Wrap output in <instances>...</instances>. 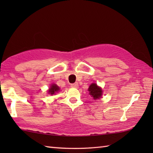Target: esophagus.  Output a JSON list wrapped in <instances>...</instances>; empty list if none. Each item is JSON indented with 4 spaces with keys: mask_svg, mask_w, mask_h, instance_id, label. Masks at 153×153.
<instances>
[{
    "mask_svg": "<svg viewBox=\"0 0 153 153\" xmlns=\"http://www.w3.org/2000/svg\"><path fill=\"white\" fill-rule=\"evenodd\" d=\"M71 87H74V88H77V87H78V83H75L71 84Z\"/></svg>",
    "mask_w": 153,
    "mask_h": 153,
    "instance_id": "esophagus-1",
    "label": "esophagus"
}]
</instances>
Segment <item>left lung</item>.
Here are the masks:
<instances>
[{
    "mask_svg": "<svg viewBox=\"0 0 153 153\" xmlns=\"http://www.w3.org/2000/svg\"><path fill=\"white\" fill-rule=\"evenodd\" d=\"M88 91H89V94L93 97L94 99H99L102 95V89L97 86L96 83H92L89 86Z\"/></svg>",
    "mask_w": 153,
    "mask_h": 153,
    "instance_id": "obj_1",
    "label": "left lung"
}]
</instances>
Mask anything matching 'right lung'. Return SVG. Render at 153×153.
Masks as SVG:
<instances>
[{
	"label": "right lung",
	"mask_w": 153,
	"mask_h": 153,
	"mask_svg": "<svg viewBox=\"0 0 153 153\" xmlns=\"http://www.w3.org/2000/svg\"><path fill=\"white\" fill-rule=\"evenodd\" d=\"M59 90H60L59 87H58L56 85H55V84H53V85H51L49 90H48V93L51 94V95H53V94L58 91Z\"/></svg>",
	"instance_id": "right-lung-1"
}]
</instances>
